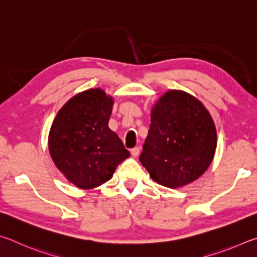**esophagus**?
Here are the masks:
<instances>
[{
    "mask_svg": "<svg viewBox=\"0 0 257 257\" xmlns=\"http://www.w3.org/2000/svg\"><path fill=\"white\" fill-rule=\"evenodd\" d=\"M139 154H140V148L139 147H136V148H133V149H131V155L133 157H138Z\"/></svg>",
    "mask_w": 257,
    "mask_h": 257,
    "instance_id": "esophagus-1",
    "label": "esophagus"
}]
</instances>
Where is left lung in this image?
<instances>
[{"mask_svg": "<svg viewBox=\"0 0 257 257\" xmlns=\"http://www.w3.org/2000/svg\"><path fill=\"white\" fill-rule=\"evenodd\" d=\"M215 149L217 128L199 99L168 90L157 100L140 156L155 182L178 188L196 181L212 163Z\"/></svg>", "mask_w": 257, "mask_h": 257, "instance_id": "left-lung-1", "label": "left lung"}]
</instances>
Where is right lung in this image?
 Returning a JSON list of instances; mask_svg holds the SVG:
<instances>
[{"label": "right lung", "instance_id": "right-lung-1", "mask_svg": "<svg viewBox=\"0 0 257 257\" xmlns=\"http://www.w3.org/2000/svg\"><path fill=\"white\" fill-rule=\"evenodd\" d=\"M114 98L102 89L79 92L53 120L48 149L67 181L82 190L102 185L130 157L123 142L108 127Z\"/></svg>", "mask_w": 257, "mask_h": 257}]
</instances>
